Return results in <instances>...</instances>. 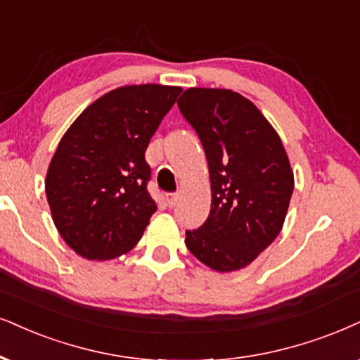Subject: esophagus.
<instances>
[{
  "label": "esophagus",
  "instance_id": "esophagus-1",
  "mask_svg": "<svg viewBox=\"0 0 360 360\" xmlns=\"http://www.w3.org/2000/svg\"><path fill=\"white\" fill-rule=\"evenodd\" d=\"M177 199H179V195H177L176 193L166 194V201H167V206H169V207H174L176 206Z\"/></svg>",
  "mask_w": 360,
  "mask_h": 360
}]
</instances>
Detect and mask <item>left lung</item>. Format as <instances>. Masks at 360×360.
I'll return each mask as SVG.
<instances>
[{
	"instance_id": "8db88e82",
	"label": "left lung",
	"mask_w": 360,
	"mask_h": 360,
	"mask_svg": "<svg viewBox=\"0 0 360 360\" xmlns=\"http://www.w3.org/2000/svg\"><path fill=\"white\" fill-rule=\"evenodd\" d=\"M206 153L211 212L186 245L217 272L249 266L279 236L294 191L282 141L254 104L231 89L189 88L177 101Z\"/></svg>"
}]
</instances>
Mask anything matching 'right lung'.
<instances>
[{
	"label": "right lung",
	"mask_w": 360,
	"mask_h": 360,
	"mask_svg": "<svg viewBox=\"0 0 360 360\" xmlns=\"http://www.w3.org/2000/svg\"><path fill=\"white\" fill-rule=\"evenodd\" d=\"M181 91L162 84L109 91L59 141L44 188L54 226L76 254L106 261L138 244L158 209L144 153Z\"/></svg>",
	"instance_id": "obj_1"
}]
</instances>
